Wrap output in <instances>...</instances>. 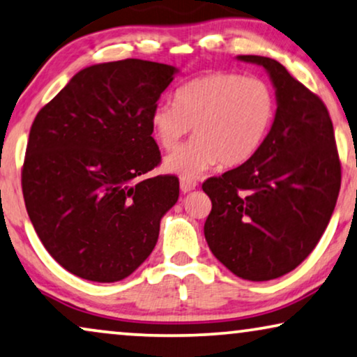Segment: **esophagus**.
<instances>
[{
	"label": "esophagus",
	"mask_w": 357,
	"mask_h": 357,
	"mask_svg": "<svg viewBox=\"0 0 357 357\" xmlns=\"http://www.w3.org/2000/svg\"><path fill=\"white\" fill-rule=\"evenodd\" d=\"M179 186H181V191L186 194V192H191L196 189L197 183L196 179H186V178H181V181H179Z\"/></svg>",
	"instance_id": "34e87169"
}]
</instances>
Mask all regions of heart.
Returning <instances> with one entry per match:
<instances>
[{
	"instance_id": "b5f03b06",
	"label": "heart",
	"mask_w": 357,
	"mask_h": 357,
	"mask_svg": "<svg viewBox=\"0 0 357 357\" xmlns=\"http://www.w3.org/2000/svg\"><path fill=\"white\" fill-rule=\"evenodd\" d=\"M274 94L256 76L208 73L176 91L174 102L150 112L151 135L161 149L179 145L194 126V137L166 156V173L194 179L220 163L225 168L248 161L268 135L274 119Z\"/></svg>"
}]
</instances>
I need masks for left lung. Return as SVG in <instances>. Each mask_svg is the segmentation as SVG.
Instances as JSON below:
<instances>
[{
    "label": "left lung",
    "instance_id": "8db88e82",
    "mask_svg": "<svg viewBox=\"0 0 357 357\" xmlns=\"http://www.w3.org/2000/svg\"><path fill=\"white\" fill-rule=\"evenodd\" d=\"M236 59L268 71L278 109L259 150L202 184L212 201L204 235L235 275L271 281L296 269L320 241L340 194L341 163L321 99L279 61Z\"/></svg>",
    "mask_w": 357,
    "mask_h": 357
}]
</instances>
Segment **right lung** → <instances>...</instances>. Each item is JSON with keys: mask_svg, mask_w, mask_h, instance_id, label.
Returning <instances> with one entry per match:
<instances>
[{"mask_svg": "<svg viewBox=\"0 0 357 357\" xmlns=\"http://www.w3.org/2000/svg\"><path fill=\"white\" fill-rule=\"evenodd\" d=\"M176 73L139 59L91 65L32 122L24 202L45 250L78 278L116 282L130 275L178 201L176 176L145 178L161 160L150 112Z\"/></svg>", "mask_w": 357, "mask_h": 357, "instance_id": "right-lung-1", "label": "right lung"}]
</instances>
